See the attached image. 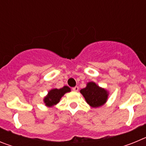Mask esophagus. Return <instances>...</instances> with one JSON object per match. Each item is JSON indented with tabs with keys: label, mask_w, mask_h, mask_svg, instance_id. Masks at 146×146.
<instances>
[{
	"label": "esophagus",
	"mask_w": 146,
	"mask_h": 146,
	"mask_svg": "<svg viewBox=\"0 0 146 146\" xmlns=\"http://www.w3.org/2000/svg\"><path fill=\"white\" fill-rule=\"evenodd\" d=\"M72 90L74 91H78V90H79V88L77 87V86H75V87L72 88Z\"/></svg>",
	"instance_id": "esophagus-1"
}]
</instances>
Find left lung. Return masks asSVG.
<instances>
[{
	"mask_svg": "<svg viewBox=\"0 0 146 146\" xmlns=\"http://www.w3.org/2000/svg\"><path fill=\"white\" fill-rule=\"evenodd\" d=\"M81 94L86 102L93 108H98L106 102L108 94L104 88L99 87L96 83L88 82L85 88L81 89Z\"/></svg>",
	"mask_w": 146,
	"mask_h": 146,
	"instance_id": "8db88e82",
	"label": "left lung"
}]
</instances>
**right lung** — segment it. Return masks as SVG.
Masks as SVG:
<instances>
[{"mask_svg":"<svg viewBox=\"0 0 146 146\" xmlns=\"http://www.w3.org/2000/svg\"><path fill=\"white\" fill-rule=\"evenodd\" d=\"M69 91H70V88L68 86H64L60 89H52L48 93V95L44 98V102L47 106L50 107L55 105L59 102L60 98L64 96L66 93L69 92Z\"/></svg>","mask_w":146,"mask_h":146,"instance_id":"right-lung-1","label":"right lung"}]
</instances>
